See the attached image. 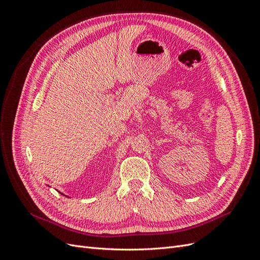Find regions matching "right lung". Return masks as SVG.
Instances as JSON below:
<instances>
[{"instance_id": "obj_1", "label": "right lung", "mask_w": 260, "mask_h": 260, "mask_svg": "<svg viewBox=\"0 0 260 260\" xmlns=\"http://www.w3.org/2000/svg\"><path fill=\"white\" fill-rule=\"evenodd\" d=\"M62 195H64V194H62Z\"/></svg>"}]
</instances>
